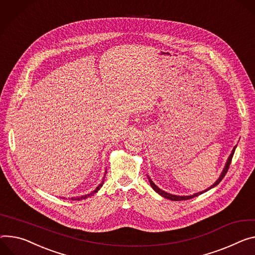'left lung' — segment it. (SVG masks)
Segmentation results:
<instances>
[{
	"instance_id": "1",
	"label": "left lung",
	"mask_w": 255,
	"mask_h": 255,
	"mask_svg": "<svg viewBox=\"0 0 255 255\" xmlns=\"http://www.w3.org/2000/svg\"><path fill=\"white\" fill-rule=\"evenodd\" d=\"M236 147H237V145H235V146H234V148H233V150H232V153H231V154H230V156L228 157V160H227V163H226V166H225V168H224V170H223V172H222L221 176H220V177H219V179L216 181V183H214L211 187H208L207 189H205V190H203V191H201V192L195 193V194H193V195H188V196H179V195L170 194V193H167V192L163 191L161 189H159V188L156 186V185L151 181V179H150L149 177H147V178H148V180H149V183H150V186L152 187V189H153L156 193H158L159 195H161V196L165 197V198H167V199H170V200L179 201V200H187V199H191V198H193V197H196V196H198V195L202 194L203 192H206L207 190H210V189L214 188L215 186H217V185H218V184L223 180V178L225 177V175L227 174V172H228V170H229V167H230V165H231V161H232V157H233V155H234V152H235Z\"/></svg>"
}]
</instances>
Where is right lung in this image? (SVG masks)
Returning a JSON list of instances; mask_svg holds the SVG:
<instances>
[{
    "instance_id": "obj_1",
    "label": "right lung",
    "mask_w": 255,
    "mask_h": 255,
    "mask_svg": "<svg viewBox=\"0 0 255 255\" xmlns=\"http://www.w3.org/2000/svg\"><path fill=\"white\" fill-rule=\"evenodd\" d=\"M106 173H107V172H106ZM103 184H104V180H103V182L99 185V186L96 188V190H94L92 192H90L89 194H85V195H82V196H79V197H72L71 199H72V200H82V199H85V198H87V197H89V196H92V194L97 193V192L100 190V188L103 186Z\"/></svg>"
}]
</instances>
